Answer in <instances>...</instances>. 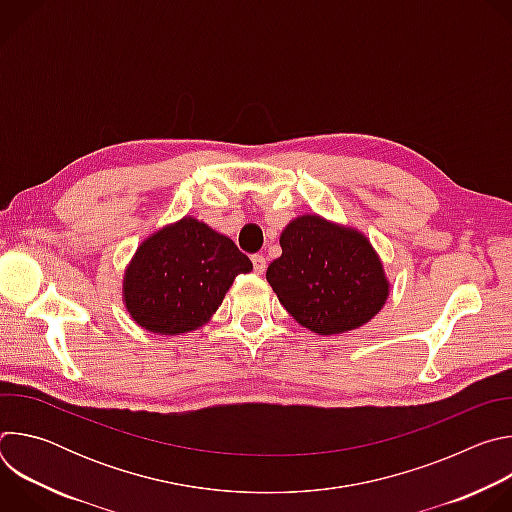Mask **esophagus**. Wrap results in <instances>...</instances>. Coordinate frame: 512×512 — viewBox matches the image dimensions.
I'll return each instance as SVG.
<instances>
[{
    "mask_svg": "<svg viewBox=\"0 0 512 512\" xmlns=\"http://www.w3.org/2000/svg\"><path fill=\"white\" fill-rule=\"evenodd\" d=\"M251 261H253V269H255V273H263V271H265V267H267V259H265L263 255L255 253V255L251 257Z\"/></svg>",
    "mask_w": 512,
    "mask_h": 512,
    "instance_id": "34e87169",
    "label": "esophagus"
}]
</instances>
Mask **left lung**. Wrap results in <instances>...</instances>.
Instances as JSON below:
<instances>
[{
  "instance_id": "obj_1",
  "label": "left lung",
  "mask_w": 512,
  "mask_h": 512,
  "mask_svg": "<svg viewBox=\"0 0 512 512\" xmlns=\"http://www.w3.org/2000/svg\"><path fill=\"white\" fill-rule=\"evenodd\" d=\"M281 257L267 267L283 308L318 334H338L369 322L385 304L389 283L371 243L316 214L281 233Z\"/></svg>"
}]
</instances>
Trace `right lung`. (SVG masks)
<instances>
[{
    "label": "right lung",
    "mask_w": 512,
    "mask_h": 512,
    "mask_svg": "<svg viewBox=\"0 0 512 512\" xmlns=\"http://www.w3.org/2000/svg\"><path fill=\"white\" fill-rule=\"evenodd\" d=\"M251 269L229 237L188 216L137 249L125 275V306L145 330L190 332L221 306L235 277Z\"/></svg>",
    "instance_id": "right-lung-1"
}]
</instances>
